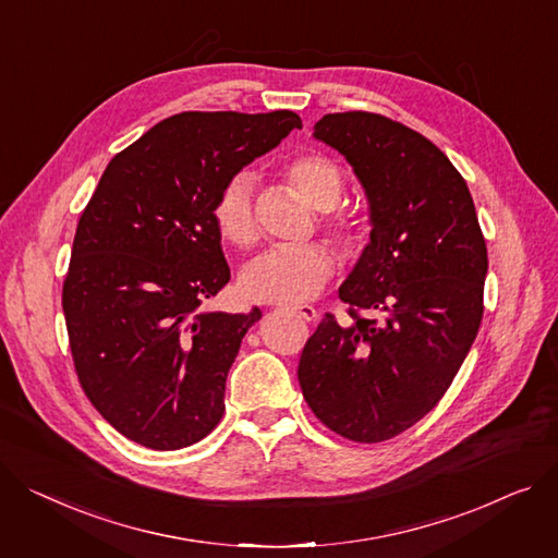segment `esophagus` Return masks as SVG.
<instances>
[{
    "instance_id": "obj_1",
    "label": "esophagus",
    "mask_w": 558,
    "mask_h": 558,
    "mask_svg": "<svg viewBox=\"0 0 558 558\" xmlns=\"http://www.w3.org/2000/svg\"><path fill=\"white\" fill-rule=\"evenodd\" d=\"M291 312L299 316V318H303V320H307V323H316L318 320V312L312 307V305H301V307H291Z\"/></svg>"
}]
</instances>
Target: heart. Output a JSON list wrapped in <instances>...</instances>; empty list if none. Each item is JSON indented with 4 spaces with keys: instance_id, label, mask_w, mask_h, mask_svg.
Listing matches in <instances>:
<instances>
[{
    "instance_id": "1",
    "label": "heart",
    "mask_w": 558,
    "mask_h": 558,
    "mask_svg": "<svg viewBox=\"0 0 558 558\" xmlns=\"http://www.w3.org/2000/svg\"><path fill=\"white\" fill-rule=\"evenodd\" d=\"M284 177L318 210H331L341 202L343 172L325 155H295L287 161ZM210 215L221 240L240 248L251 246L257 240L253 177L248 172L229 177L213 202ZM327 229L345 248H354L363 231V219L354 210H337L327 219ZM333 265L337 257L320 244L274 246L244 267L242 291L257 303H303L325 287Z\"/></svg>"
}]
</instances>
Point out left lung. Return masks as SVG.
I'll use <instances>...</instances> for the list:
<instances>
[{
    "mask_svg": "<svg viewBox=\"0 0 558 558\" xmlns=\"http://www.w3.org/2000/svg\"><path fill=\"white\" fill-rule=\"evenodd\" d=\"M314 138L345 157L367 199L373 231L339 295L373 318L325 314L299 381L327 428L375 444L420 422L458 375L482 320L487 244L466 181L420 132L345 111Z\"/></svg>",
    "mask_w": 558,
    "mask_h": 558,
    "instance_id": "8db88e82",
    "label": "left lung"
}]
</instances>
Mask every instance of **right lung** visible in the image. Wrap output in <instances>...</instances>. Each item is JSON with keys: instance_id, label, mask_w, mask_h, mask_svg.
<instances>
[{"instance_id": "right-lung-1", "label": "right lung", "mask_w": 558, "mask_h": 558, "mask_svg": "<svg viewBox=\"0 0 558 558\" xmlns=\"http://www.w3.org/2000/svg\"><path fill=\"white\" fill-rule=\"evenodd\" d=\"M295 128L289 109L183 111L109 161L81 215L62 287L73 365L141 447H191L225 415L229 369L263 312L206 307L231 280L213 202Z\"/></svg>"}]
</instances>
